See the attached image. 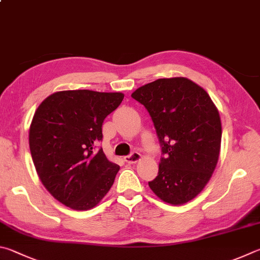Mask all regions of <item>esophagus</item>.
Returning <instances> with one entry per match:
<instances>
[{"instance_id": "34e87169", "label": "esophagus", "mask_w": 260, "mask_h": 260, "mask_svg": "<svg viewBox=\"0 0 260 260\" xmlns=\"http://www.w3.org/2000/svg\"><path fill=\"white\" fill-rule=\"evenodd\" d=\"M140 159H141V154L139 152H132L131 154L125 155L124 157V160L127 164H134L136 161H139Z\"/></svg>"}]
</instances>
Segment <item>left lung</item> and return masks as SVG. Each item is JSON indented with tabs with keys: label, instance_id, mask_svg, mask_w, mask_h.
Wrapping results in <instances>:
<instances>
[{
	"label": "left lung",
	"instance_id": "obj_1",
	"mask_svg": "<svg viewBox=\"0 0 260 260\" xmlns=\"http://www.w3.org/2000/svg\"><path fill=\"white\" fill-rule=\"evenodd\" d=\"M153 121L162 157L149 186L162 201L183 205L204 190L221 141L220 118L204 88L184 77L160 78L132 94Z\"/></svg>",
	"mask_w": 260,
	"mask_h": 260
}]
</instances>
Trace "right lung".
<instances>
[{
  "label": "right lung",
  "mask_w": 260,
  "mask_h": 260,
  "mask_svg": "<svg viewBox=\"0 0 260 260\" xmlns=\"http://www.w3.org/2000/svg\"><path fill=\"white\" fill-rule=\"evenodd\" d=\"M122 93L76 89L51 94L32 117L29 148L41 182L61 204L75 210L95 207L119 171L102 148V124Z\"/></svg>",
  "instance_id": "1"
}]
</instances>
